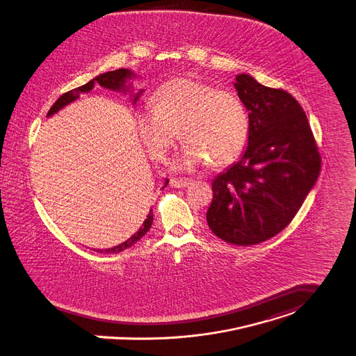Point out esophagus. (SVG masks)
I'll use <instances>...</instances> for the list:
<instances>
[{
    "instance_id": "1",
    "label": "esophagus",
    "mask_w": 356,
    "mask_h": 356,
    "mask_svg": "<svg viewBox=\"0 0 356 356\" xmlns=\"http://www.w3.org/2000/svg\"><path fill=\"white\" fill-rule=\"evenodd\" d=\"M192 184H193V181L192 179H186V178H171L170 179V185L174 186V188H178V189L188 188Z\"/></svg>"
}]
</instances>
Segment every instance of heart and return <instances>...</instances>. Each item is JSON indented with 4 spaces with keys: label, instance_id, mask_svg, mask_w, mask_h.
I'll return each instance as SVG.
<instances>
[{
    "label": "heart",
    "instance_id": "1",
    "mask_svg": "<svg viewBox=\"0 0 356 356\" xmlns=\"http://www.w3.org/2000/svg\"><path fill=\"white\" fill-rule=\"evenodd\" d=\"M141 143L155 161H164L179 136L185 140L174 161L193 168L208 161L220 167L238 159L249 140V117L242 102L202 81L181 77L161 86L152 107L134 115Z\"/></svg>",
    "mask_w": 356,
    "mask_h": 356
}]
</instances>
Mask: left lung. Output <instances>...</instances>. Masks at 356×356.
<instances>
[{
	"mask_svg": "<svg viewBox=\"0 0 356 356\" xmlns=\"http://www.w3.org/2000/svg\"><path fill=\"white\" fill-rule=\"evenodd\" d=\"M235 88L249 111V144L243 156L212 181L207 222L227 243L252 246L291 223L320 175L321 156L291 94L249 74H238Z\"/></svg>",
	"mask_w": 356,
	"mask_h": 356,
	"instance_id": "obj_1",
	"label": "left lung"
}]
</instances>
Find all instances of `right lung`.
Returning <instances> with one entry per match:
<instances>
[{
	"mask_svg": "<svg viewBox=\"0 0 356 356\" xmlns=\"http://www.w3.org/2000/svg\"><path fill=\"white\" fill-rule=\"evenodd\" d=\"M131 76H133V73L130 72L129 69H117V70H113V72H106V73H103V74H99L97 77H95V79L91 80V81H88L87 84H84V86H81V87H79V88L70 90V91L65 92L64 95H61V97H58L57 102L50 107L47 115H53V114L57 113L60 108H63L64 106L69 104V103L73 102L74 99H77L79 95H80V92H88V91H91L95 84H99L100 87L108 88V90H114V91H120V90H124V91H125V81H127V79H130ZM141 92H143V91H140V92L136 95L133 102L137 100V97H138V95H140ZM167 184H168V179L165 181V185H164V186H167ZM152 222H154V213H152V209H151L149 213L147 215V219L144 220L143 226L140 227V229H138L134 235H131L127 242H124V243H121V245H118V246H114V248H111V249L97 250V252H99V253H106V254L124 252L125 249L131 248L137 241H140V239L148 232V229L152 226Z\"/></svg>",
	"mask_w": 356,
	"mask_h": 356,
	"instance_id": "add662e5",
	"label": "right lung"
}]
</instances>
